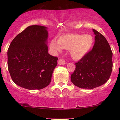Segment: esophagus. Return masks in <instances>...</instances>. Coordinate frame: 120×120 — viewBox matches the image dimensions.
Instances as JSON below:
<instances>
[{"instance_id":"esophagus-1","label":"esophagus","mask_w":120,"mask_h":120,"mask_svg":"<svg viewBox=\"0 0 120 120\" xmlns=\"http://www.w3.org/2000/svg\"><path fill=\"white\" fill-rule=\"evenodd\" d=\"M58 64H60V65H64L65 64V62L63 60L60 59V60H58Z\"/></svg>"}]
</instances>
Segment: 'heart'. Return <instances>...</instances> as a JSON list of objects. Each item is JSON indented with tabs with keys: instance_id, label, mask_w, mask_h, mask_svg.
<instances>
[{
	"instance_id": "obj_1",
	"label": "heart",
	"mask_w": 120,
	"mask_h": 120,
	"mask_svg": "<svg viewBox=\"0 0 120 120\" xmlns=\"http://www.w3.org/2000/svg\"><path fill=\"white\" fill-rule=\"evenodd\" d=\"M94 42V38L91 34H67L59 37L57 41H51L50 47L54 52H60L62 49L69 50L72 58L79 60L90 51Z\"/></svg>"
}]
</instances>
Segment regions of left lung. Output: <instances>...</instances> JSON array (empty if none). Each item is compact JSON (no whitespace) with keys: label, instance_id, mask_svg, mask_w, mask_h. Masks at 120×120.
I'll return each mask as SVG.
<instances>
[{"label":"left lung","instance_id":"1","mask_svg":"<svg viewBox=\"0 0 120 120\" xmlns=\"http://www.w3.org/2000/svg\"><path fill=\"white\" fill-rule=\"evenodd\" d=\"M95 34L92 50L75 63L71 75L73 84L81 88L93 89L104 84L112 70V52L104 36L93 29Z\"/></svg>","mask_w":120,"mask_h":120}]
</instances>
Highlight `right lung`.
Instances as JSON below:
<instances>
[{
  "instance_id": "right-lung-1",
  "label": "right lung",
  "mask_w": 120,
  "mask_h": 120,
  "mask_svg": "<svg viewBox=\"0 0 120 120\" xmlns=\"http://www.w3.org/2000/svg\"><path fill=\"white\" fill-rule=\"evenodd\" d=\"M47 27L30 26L16 36L8 50V67L12 81L26 89L48 86L58 58L48 53Z\"/></svg>"
}]
</instances>
